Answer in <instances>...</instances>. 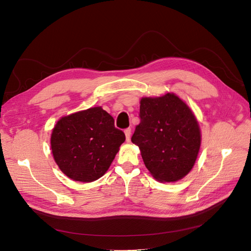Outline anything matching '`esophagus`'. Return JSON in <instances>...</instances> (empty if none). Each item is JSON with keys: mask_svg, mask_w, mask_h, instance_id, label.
Segmentation results:
<instances>
[{"mask_svg": "<svg viewBox=\"0 0 251 251\" xmlns=\"http://www.w3.org/2000/svg\"><path fill=\"white\" fill-rule=\"evenodd\" d=\"M125 136H126V141H127V143H129L130 138H131V129L127 128V129L125 130Z\"/></svg>", "mask_w": 251, "mask_h": 251, "instance_id": "1", "label": "esophagus"}]
</instances>
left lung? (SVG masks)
Segmentation results:
<instances>
[{"mask_svg": "<svg viewBox=\"0 0 251 251\" xmlns=\"http://www.w3.org/2000/svg\"><path fill=\"white\" fill-rule=\"evenodd\" d=\"M140 123L131 141L151 176L161 182H176L188 176L197 160L201 130L194 112L172 92L141 97Z\"/></svg>", "mask_w": 251, "mask_h": 251, "instance_id": "obj_1", "label": "left lung"}]
</instances>
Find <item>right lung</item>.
<instances>
[{
	"label": "right lung",
	"mask_w": 251,
	"mask_h": 251,
	"mask_svg": "<svg viewBox=\"0 0 251 251\" xmlns=\"http://www.w3.org/2000/svg\"><path fill=\"white\" fill-rule=\"evenodd\" d=\"M125 134L101 106L61 117L52 129L50 145L54 161L68 177L91 182L110 168Z\"/></svg>",
	"instance_id": "obj_1"
}]
</instances>
